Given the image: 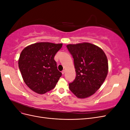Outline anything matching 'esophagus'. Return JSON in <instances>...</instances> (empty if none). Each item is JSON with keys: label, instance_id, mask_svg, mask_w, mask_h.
Masks as SVG:
<instances>
[{"label": "esophagus", "instance_id": "1", "mask_svg": "<svg viewBox=\"0 0 130 130\" xmlns=\"http://www.w3.org/2000/svg\"><path fill=\"white\" fill-rule=\"evenodd\" d=\"M65 72H66V70H65V69L63 70L62 71V74H64L65 73Z\"/></svg>", "mask_w": 130, "mask_h": 130}]
</instances>
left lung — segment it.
I'll return each mask as SVG.
<instances>
[{"label":"left lung","instance_id":"obj_1","mask_svg":"<svg viewBox=\"0 0 130 130\" xmlns=\"http://www.w3.org/2000/svg\"><path fill=\"white\" fill-rule=\"evenodd\" d=\"M67 47L74 58L76 76L69 84L77 98L89 97L99 89L107 77L108 64L103 50L88 42L68 44Z\"/></svg>","mask_w":130,"mask_h":130}]
</instances>
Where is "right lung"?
Wrapping results in <instances>:
<instances>
[{
  "label": "right lung",
  "instance_id": "right-lung-1",
  "mask_svg": "<svg viewBox=\"0 0 130 130\" xmlns=\"http://www.w3.org/2000/svg\"><path fill=\"white\" fill-rule=\"evenodd\" d=\"M62 44L39 42L22 51L19 68L25 84L34 92L43 94L55 87L62 73L57 69L54 58Z\"/></svg>",
  "mask_w": 130,
  "mask_h": 130
}]
</instances>
